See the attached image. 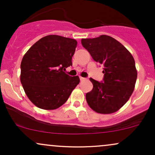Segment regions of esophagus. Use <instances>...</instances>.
I'll return each instance as SVG.
<instances>
[{
    "mask_svg": "<svg viewBox=\"0 0 155 155\" xmlns=\"http://www.w3.org/2000/svg\"><path fill=\"white\" fill-rule=\"evenodd\" d=\"M86 80V78H84V77H80V81H85Z\"/></svg>",
    "mask_w": 155,
    "mask_h": 155,
    "instance_id": "esophagus-1",
    "label": "esophagus"
}]
</instances>
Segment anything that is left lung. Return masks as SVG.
Here are the masks:
<instances>
[{"mask_svg": "<svg viewBox=\"0 0 155 155\" xmlns=\"http://www.w3.org/2000/svg\"><path fill=\"white\" fill-rule=\"evenodd\" d=\"M81 42L102 66L104 74L101 82L90 79L93 87L86 94L87 102L96 113H115L133 93L137 79L135 59L120 42L107 35L81 39Z\"/></svg>", "mask_w": 155, "mask_h": 155, "instance_id": "8db88e82", "label": "left lung"}]
</instances>
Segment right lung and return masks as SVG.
Segmentation results:
<instances>
[{"label": "right lung", "mask_w": 155, "mask_h": 155, "mask_svg": "<svg viewBox=\"0 0 155 155\" xmlns=\"http://www.w3.org/2000/svg\"><path fill=\"white\" fill-rule=\"evenodd\" d=\"M77 41L48 35L35 42L22 59L20 81L29 100L37 107L55 110L68 99L79 77L64 72L72 66Z\"/></svg>", "instance_id": "add662e5"}]
</instances>
